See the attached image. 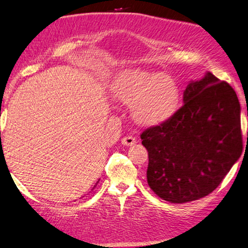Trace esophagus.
<instances>
[{
    "label": "esophagus",
    "instance_id": "obj_1",
    "mask_svg": "<svg viewBox=\"0 0 248 248\" xmlns=\"http://www.w3.org/2000/svg\"><path fill=\"white\" fill-rule=\"evenodd\" d=\"M121 143H123L125 146H131V145H133V144L137 143V139L131 137V136H128V137L123 138V140H121Z\"/></svg>",
    "mask_w": 248,
    "mask_h": 248
}]
</instances>
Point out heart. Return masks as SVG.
<instances>
[{
  "mask_svg": "<svg viewBox=\"0 0 248 248\" xmlns=\"http://www.w3.org/2000/svg\"><path fill=\"white\" fill-rule=\"evenodd\" d=\"M111 91L117 101L132 104L133 117L145 125H156L170 119L180 101V90L172 77L141 68L119 73Z\"/></svg>",
  "mask_w": 248,
  "mask_h": 248,
  "instance_id": "b5f03b06",
  "label": "heart"
}]
</instances>
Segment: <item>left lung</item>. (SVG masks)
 <instances>
[{"mask_svg":"<svg viewBox=\"0 0 248 248\" xmlns=\"http://www.w3.org/2000/svg\"><path fill=\"white\" fill-rule=\"evenodd\" d=\"M183 103L170 119L141 134L148 186L177 204L210 194L243 150L240 102L228 82L207 73L190 81Z\"/></svg>","mask_w":248,"mask_h":248,"instance_id":"8db88e82","label":"left lung"}]
</instances>
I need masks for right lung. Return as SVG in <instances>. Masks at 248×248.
I'll list each match as a JSON object with an SVG mask.
<instances>
[{
  "instance_id": "obj_1",
  "label": "right lung",
  "mask_w": 248,
  "mask_h": 248,
  "mask_svg": "<svg viewBox=\"0 0 248 248\" xmlns=\"http://www.w3.org/2000/svg\"><path fill=\"white\" fill-rule=\"evenodd\" d=\"M97 183H98V181H97V182H96V184H97ZM94 187H95V186H94Z\"/></svg>"
}]
</instances>
